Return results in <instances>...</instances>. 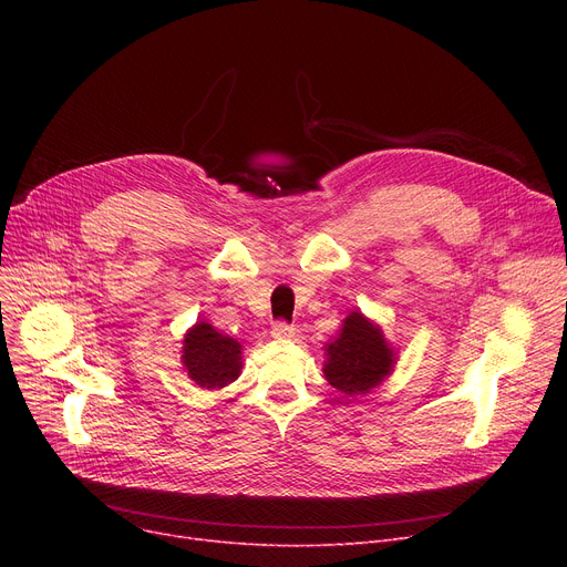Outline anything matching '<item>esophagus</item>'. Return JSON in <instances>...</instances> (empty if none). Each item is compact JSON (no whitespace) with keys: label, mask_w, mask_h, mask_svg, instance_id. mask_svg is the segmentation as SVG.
<instances>
[{"label":"esophagus","mask_w":567,"mask_h":567,"mask_svg":"<svg viewBox=\"0 0 567 567\" xmlns=\"http://www.w3.org/2000/svg\"><path fill=\"white\" fill-rule=\"evenodd\" d=\"M293 333H296V329H293V326H291L289 321H285V319L276 321L274 329H271V336H274V338H280V340L293 338Z\"/></svg>","instance_id":"esophagus-1"}]
</instances>
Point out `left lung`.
Instances as JSON below:
<instances>
[{"label":"left lung","mask_w":567,"mask_h":567,"mask_svg":"<svg viewBox=\"0 0 567 567\" xmlns=\"http://www.w3.org/2000/svg\"><path fill=\"white\" fill-rule=\"evenodd\" d=\"M326 351L329 361L323 365V374L347 398L368 393L393 368V351L381 331L359 312L344 319L340 338Z\"/></svg>","instance_id":"left-lung-1"}]
</instances>
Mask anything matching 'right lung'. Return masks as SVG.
I'll list each match as a JSON object with an SVG mask.
<instances>
[{
  "instance_id": "right-lung-1",
  "label": "right lung",
  "mask_w": 567,
  "mask_h": 567,
  "mask_svg": "<svg viewBox=\"0 0 567 567\" xmlns=\"http://www.w3.org/2000/svg\"><path fill=\"white\" fill-rule=\"evenodd\" d=\"M184 365L202 389H223L241 372V344L202 321L184 340Z\"/></svg>"
}]
</instances>
